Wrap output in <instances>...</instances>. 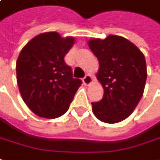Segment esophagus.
<instances>
[{"label":"esophagus","instance_id":"1","mask_svg":"<svg viewBox=\"0 0 160 160\" xmlns=\"http://www.w3.org/2000/svg\"><path fill=\"white\" fill-rule=\"evenodd\" d=\"M83 83L86 86H89L90 84H92L93 83V78H92V76L89 75V74H87V75L85 76L84 79H83Z\"/></svg>","mask_w":160,"mask_h":160}]
</instances>
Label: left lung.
I'll use <instances>...</instances> for the list:
<instances>
[{"mask_svg": "<svg viewBox=\"0 0 160 160\" xmlns=\"http://www.w3.org/2000/svg\"><path fill=\"white\" fill-rule=\"evenodd\" d=\"M88 46L99 61L96 77L104 94L92 110L100 121L117 123L134 111L143 96L147 78L143 52L134 43L120 36L93 38Z\"/></svg>", "mask_w": 160, "mask_h": 160, "instance_id": "8db88e82", "label": "left lung"}]
</instances>
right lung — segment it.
<instances>
[{
	"label": "right lung",
	"mask_w": 160,
	"mask_h": 160,
	"mask_svg": "<svg viewBox=\"0 0 160 160\" xmlns=\"http://www.w3.org/2000/svg\"><path fill=\"white\" fill-rule=\"evenodd\" d=\"M75 39L58 32L36 36L22 49L16 61V80L23 102L37 116L54 119L66 113L81 85L73 79L64 57Z\"/></svg>",
	"instance_id": "add662e5"
}]
</instances>
